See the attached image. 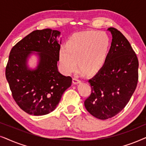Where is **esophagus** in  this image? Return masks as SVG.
Returning a JSON list of instances; mask_svg holds the SVG:
<instances>
[{
  "label": "esophagus",
  "mask_w": 146,
  "mask_h": 146,
  "mask_svg": "<svg viewBox=\"0 0 146 146\" xmlns=\"http://www.w3.org/2000/svg\"><path fill=\"white\" fill-rule=\"evenodd\" d=\"M80 80L78 78V77L75 76L73 78V84H77L80 83Z\"/></svg>",
  "instance_id": "34e87169"
}]
</instances>
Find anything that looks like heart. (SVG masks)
<instances>
[{"instance_id": "obj_1", "label": "heart", "mask_w": 146, "mask_h": 146, "mask_svg": "<svg viewBox=\"0 0 146 146\" xmlns=\"http://www.w3.org/2000/svg\"><path fill=\"white\" fill-rule=\"evenodd\" d=\"M111 46L110 38L104 32L88 31L75 33L68 40L66 46L60 48V66L66 74L74 72L78 66L82 73L96 74L106 64Z\"/></svg>"}]
</instances>
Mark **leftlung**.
I'll return each instance as SVG.
<instances>
[{"instance_id": "left-lung-1", "label": "left lung", "mask_w": 146, "mask_h": 146, "mask_svg": "<svg viewBox=\"0 0 146 146\" xmlns=\"http://www.w3.org/2000/svg\"><path fill=\"white\" fill-rule=\"evenodd\" d=\"M112 36L108 59L88 82L92 92L84 101L87 111L100 119L111 118L127 105L136 88L138 60L130 44L116 29H108Z\"/></svg>"}]
</instances>
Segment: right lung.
Instances as JSON below:
<instances>
[{
    "instance_id": "add662e5",
    "label": "right lung",
    "mask_w": 146,
    "mask_h": 146,
    "mask_svg": "<svg viewBox=\"0 0 146 146\" xmlns=\"http://www.w3.org/2000/svg\"><path fill=\"white\" fill-rule=\"evenodd\" d=\"M60 36V32L50 29L35 31L14 46L10 52L6 78L14 100L29 114L42 115L54 110L72 84V78L58 70ZM33 54L39 58L35 69L27 64Z\"/></svg>"
}]
</instances>
